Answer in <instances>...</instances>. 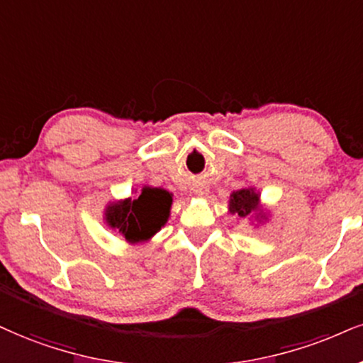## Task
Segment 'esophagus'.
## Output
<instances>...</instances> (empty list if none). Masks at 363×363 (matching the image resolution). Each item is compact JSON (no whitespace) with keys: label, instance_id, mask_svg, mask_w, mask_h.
Returning a JSON list of instances; mask_svg holds the SVG:
<instances>
[{"label":"esophagus","instance_id":"esophagus-1","mask_svg":"<svg viewBox=\"0 0 363 363\" xmlns=\"http://www.w3.org/2000/svg\"><path fill=\"white\" fill-rule=\"evenodd\" d=\"M196 194H199V195H205V191L200 190V191H196Z\"/></svg>","mask_w":363,"mask_h":363}]
</instances>
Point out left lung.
Listing matches in <instances>:
<instances>
[{
    "instance_id": "left-lung-1",
    "label": "left lung",
    "mask_w": 363,
    "mask_h": 363,
    "mask_svg": "<svg viewBox=\"0 0 363 363\" xmlns=\"http://www.w3.org/2000/svg\"><path fill=\"white\" fill-rule=\"evenodd\" d=\"M229 208L232 213H237L239 217H249L252 216L254 212H257L256 217H266L261 210H259V195L254 191V189H242L234 191V194L230 195Z\"/></svg>"
}]
</instances>
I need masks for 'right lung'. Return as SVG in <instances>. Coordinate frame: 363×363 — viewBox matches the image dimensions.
<instances>
[{
  "mask_svg": "<svg viewBox=\"0 0 363 363\" xmlns=\"http://www.w3.org/2000/svg\"><path fill=\"white\" fill-rule=\"evenodd\" d=\"M172 194L161 189L145 186L134 200L109 205L106 210L107 225L118 229L129 242L151 239L168 220Z\"/></svg>",
  "mask_w": 363,
  "mask_h": 363,
  "instance_id": "right-lung-1",
  "label": "right lung"
}]
</instances>
